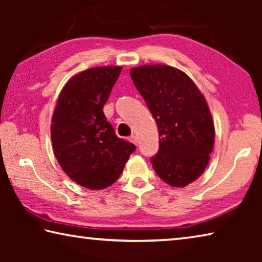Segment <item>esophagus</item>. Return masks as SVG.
Masks as SVG:
<instances>
[{
	"mask_svg": "<svg viewBox=\"0 0 262 262\" xmlns=\"http://www.w3.org/2000/svg\"><path fill=\"white\" fill-rule=\"evenodd\" d=\"M130 141H132L133 143H134L135 145L139 144V139H137V136H135V135H132V136H130Z\"/></svg>",
	"mask_w": 262,
	"mask_h": 262,
	"instance_id": "34e87169",
	"label": "esophagus"
}]
</instances>
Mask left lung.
<instances>
[{
  "label": "left lung",
  "mask_w": 262,
  "mask_h": 262,
  "mask_svg": "<svg viewBox=\"0 0 262 262\" xmlns=\"http://www.w3.org/2000/svg\"><path fill=\"white\" fill-rule=\"evenodd\" d=\"M130 77L161 136L151 157L154 170L170 186L185 187L203 173L214 147L215 127L205 97L184 72L166 64L133 68Z\"/></svg>",
  "instance_id": "8db88e82"
}]
</instances>
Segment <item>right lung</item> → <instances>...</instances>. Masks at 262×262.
Listing matches in <instances>:
<instances>
[{"label": "right lung", "instance_id": "obj_1", "mask_svg": "<svg viewBox=\"0 0 262 262\" xmlns=\"http://www.w3.org/2000/svg\"><path fill=\"white\" fill-rule=\"evenodd\" d=\"M121 67H97L70 78L62 89L52 118L54 155L62 170L89 189L118 180L136 147L115 135L103 107Z\"/></svg>", "mask_w": 262, "mask_h": 262}]
</instances>
